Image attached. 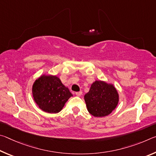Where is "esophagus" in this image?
I'll return each mask as SVG.
<instances>
[{
  "label": "esophagus",
  "mask_w": 156,
  "mask_h": 156,
  "mask_svg": "<svg viewBox=\"0 0 156 156\" xmlns=\"http://www.w3.org/2000/svg\"><path fill=\"white\" fill-rule=\"evenodd\" d=\"M82 94H83V92H82L81 91H78V92H76V95L77 96H80Z\"/></svg>",
  "instance_id": "34e87169"
}]
</instances>
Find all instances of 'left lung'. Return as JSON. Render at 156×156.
I'll use <instances>...</instances> for the list:
<instances>
[{
    "instance_id": "obj_1",
    "label": "left lung",
    "mask_w": 156,
    "mask_h": 156,
    "mask_svg": "<svg viewBox=\"0 0 156 156\" xmlns=\"http://www.w3.org/2000/svg\"><path fill=\"white\" fill-rule=\"evenodd\" d=\"M84 98L88 112L95 117L110 114L118 103V94L115 88L112 84L100 80L91 84Z\"/></svg>"
}]
</instances>
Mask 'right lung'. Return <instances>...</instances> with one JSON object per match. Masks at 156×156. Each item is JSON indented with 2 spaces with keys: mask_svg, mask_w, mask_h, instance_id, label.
<instances>
[{
  "mask_svg": "<svg viewBox=\"0 0 156 156\" xmlns=\"http://www.w3.org/2000/svg\"><path fill=\"white\" fill-rule=\"evenodd\" d=\"M33 97L39 108L44 112L56 113L62 110L72 94L56 76H42L35 81Z\"/></svg>",
  "mask_w": 156,
  "mask_h": 156,
  "instance_id": "1",
  "label": "right lung"
}]
</instances>
